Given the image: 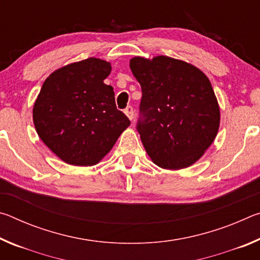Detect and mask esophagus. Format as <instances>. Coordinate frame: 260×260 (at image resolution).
Here are the masks:
<instances>
[{
  "instance_id": "1",
  "label": "esophagus",
  "mask_w": 260,
  "mask_h": 260,
  "mask_svg": "<svg viewBox=\"0 0 260 260\" xmlns=\"http://www.w3.org/2000/svg\"><path fill=\"white\" fill-rule=\"evenodd\" d=\"M124 112H125L126 116L129 118L131 120L133 119V117H134V110H133V108L131 107V105H128V107H127V108L124 110Z\"/></svg>"
}]
</instances>
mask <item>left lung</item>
Listing matches in <instances>:
<instances>
[{
	"label": "left lung",
	"mask_w": 260,
	"mask_h": 260,
	"mask_svg": "<svg viewBox=\"0 0 260 260\" xmlns=\"http://www.w3.org/2000/svg\"><path fill=\"white\" fill-rule=\"evenodd\" d=\"M129 67L142 89L136 129L148 155L161 169L190 166L219 129L220 110L208 77L167 56L134 57Z\"/></svg>",
	"instance_id": "8db88e82"
}]
</instances>
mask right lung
<instances>
[{
  "label": "right lung",
  "instance_id": "add662e5",
  "mask_svg": "<svg viewBox=\"0 0 260 260\" xmlns=\"http://www.w3.org/2000/svg\"><path fill=\"white\" fill-rule=\"evenodd\" d=\"M108 61L87 58L56 70L43 82L33 108L40 139L61 160L76 166L98 164L131 121L103 80Z\"/></svg>",
  "mask_w": 260,
  "mask_h": 260
}]
</instances>
